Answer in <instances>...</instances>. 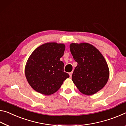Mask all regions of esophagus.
<instances>
[{
    "mask_svg": "<svg viewBox=\"0 0 126 126\" xmlns=\"http://www.w3.org/2000/svg\"><path fill=\"white\" fill-rule=\"evenodd\" d=\"M72 74H73V72H70V73H69V75L70 78L72 77Z\"/></svg>",
    "mask_w": 126,
    "mask_h": 126,
    "instance_id": "34e87169",
    "label": "esophagus"
}]
</instances>
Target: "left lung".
Instances as JSON below:
<instances>
[{"label": "left lung", "instance_id": "8db88e82", "mask_svg": "<svg viewBox=\"0 0 126 126\" xmlns=\"http://www.w3.org/2000/svg\"><path fill=\"white\" fill-rule=\"evenodd\" d=\"M70 49L78 63L72 75V80L82 94L92 95L104 87L108 81L110 71L106 60L93 45L71 44Z\"/></svg>", "mask_w": 126, "mask_h": 126}]
</instances>
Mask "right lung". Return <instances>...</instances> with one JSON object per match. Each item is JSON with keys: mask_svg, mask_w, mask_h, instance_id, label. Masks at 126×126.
<instances>
[{"mask_svg": "<svg viewBox=\"0 0 126 126\" xmlns=\"http://www.w3.org/2000/svg\"><path fill=\"white\" fill-rule=\"evenodd\" d=\"M63 44L47 43L37 48L27 62L25 74L31 87L36 92L52 94L61 87L69 75L63 71L60 58L64 53Z\"/></svg>", "mask_w": 126, "mask_h": 126, "instance_id": "add662e5", "label": "right lung"}]
</instances>
